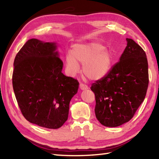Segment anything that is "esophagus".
<instances>
[{"mask_svg":"<svg viewBox=\"0 0 159 159\" xmlns=\"http://www.w3.org/2000/svg\"><path fill=\"white\" fill-rule=\"evenodd\" d=\"M79 87L81 90H86L88 89V87H87V85H85V84H83V83H80L79 85Z\"/></svg>","mask_w":159,"mask_h":159,"instance_id":"obj_1","label":"esophagus"}]
</instances>
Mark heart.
<instances>
[{
	"label": "heart",
	"mask_w": 159,
	"mask_h": 159,
	"mask_svg": "<svg viewBox=\"0 0 159 159\" xmlns=\"http://www.w3.org/2000/svg\"><path fill=\"white\" fill-rule=\"evenodd\" d=\"M83 63V71L92 80L102 79L109 73L113 58L111 52L102 43L96 42L77 43L72 52L66 55L67 72L75 76L80 72L79 63Z\"/></svg>",
	"instance_id": "b5f03b06"
}]
</instances>
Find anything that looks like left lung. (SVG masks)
Listing matches in <instances>:
<instances>
[{
	"label": "left lung",
	"mask_w": 159,
	"mask_h": 159,
	"mask_svg": "<svg viewBox=\"0 0 159 159\" xmlns=\"http://www.w3.org/2000/svg\"><path fill=\"white\" fill-rule=\"evenodd\" d=\"M120 61L91 87L95 94V114L101 124L117 127L130 121L143 102L149 76L146 54L132 39Z\"/></svg>",
	"instance_id": "8db88e82"
}]
</instances>
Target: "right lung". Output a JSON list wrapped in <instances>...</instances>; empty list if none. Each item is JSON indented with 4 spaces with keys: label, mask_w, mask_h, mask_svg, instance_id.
Masks as SVG:
<instances>
[{
    "label": "right lung",
    "mask_w": 159,
    "mask_h": 159,
    "mask_svg": "<svg viewBox=\"0 0 159 159\" xmlns=\"http://www.w3.org/2000/svg\"><path fill=\"white\" fill-rule=\"evenodd\" d=\"M55 43L31 39L14 59L13 88L20 111L29 122L57 129L68 117L70 102L78 92L76 79L62 73Z\"/></svg>",
    "instance_id": "obj_1"
}]
</instances>
